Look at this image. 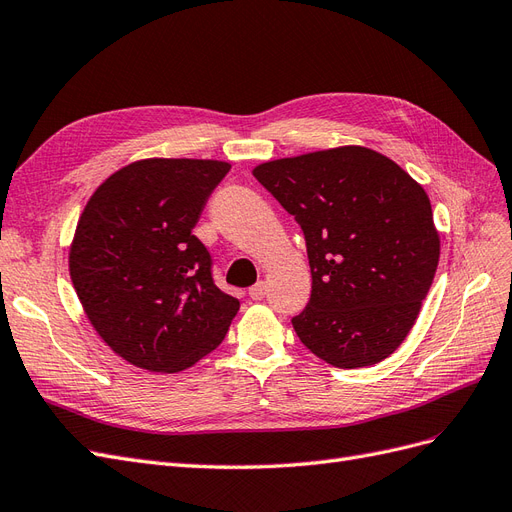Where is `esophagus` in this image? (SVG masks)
Wrapping results in <instances>:
<instances>
[{
    "label": "esophagus",
    "instance_id": "34e87169",
    "mask_svg": "<svg viewBox=\"0 0 512 512\" xmlns=\"http://www.w3.org/2000/svg\"><path fill=\"white\" fill-rule=\"evenodd\" d=\"M265 294H267V284H265V282H258V284H254V286L250 288V297H252L254 301L265 299Z\"/></svg>",
    "mask_w": 512,
    "mask_h": 512
}]
</instances>
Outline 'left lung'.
Returning <instances> with one entry per match:
<instances>
[{
  "mask_svg": "<svg viewBox=\"0 0 512 512\" xmlns=\"http://www.w3.org/2000/svg\"><path fill=\"white\" fill-rule=\"evenodd\" d=\"M252 173L305 232L312 297L292 318L301 342L339 369L384 361L414 327L440 260L423 185L361 145L262 162Z\"/></svg>",
  "mask_w": 512,
  "mask_h": 512,
  "instance_id": "8db88e82",
  "label": "left lung"
}]
</instances>
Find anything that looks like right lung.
<instances>
[{"label": "right lung", "mask_w": 512, "mask_h": 512, "mask_svg": "<svg viewBox=\"0 0 512 512\" xmlns=\"http://www.w3.org/2000/svg\"><path fill=\"white\" fill-rule=\"evenodd\" d=\"M222 160L145 158L91 194L70 243V277L91 327L123 361L179 374L222 344L239 301L213 284L192 235Z\"/></svg>", "instance_id": "1"}]
</instances>
